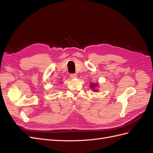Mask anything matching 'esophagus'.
I'll return each mask as SVG.
<instances>
[{"mask_svg": "<svg viewBox=\"0 0 153 153\" xmlns=\"http://www.w3.org/2000/svg\"><path fill=\"white\" fill-rule=\"evenodd\" d=\"M70 76H71V77L72 78V79H76V78L77 77V74H71Z\"/></svg>", "mask_w": 153, "mask_h": 153, "instance_id": "1", "label": "esophagus"}]
</instances>
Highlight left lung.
<instances>
[{"label": "left lung", "mask_w": 153, "mask_h": 153, "mask_svg": "<svg viewBox=\"0 0 153 153\" xmlns=\"http://www.w3.org/2000/svg\"><path fill=\"white\" fill-rule=\"evenodd\" d=\"M90 85V88L93 91H98V89H97V87L99 86L98 83H91Z\"/></svg>", "instance_id": "obj_1"}]
</instances>
